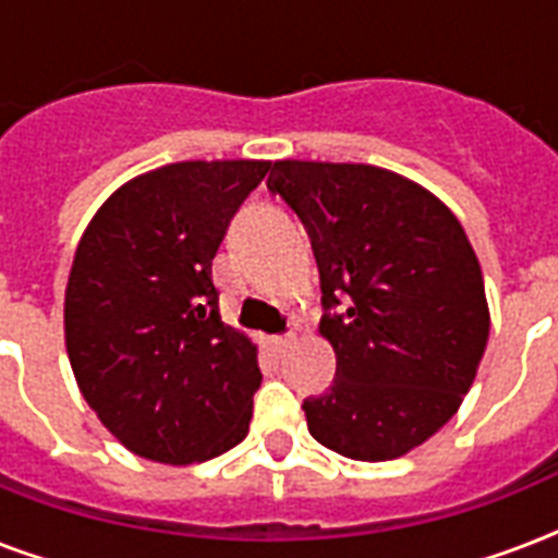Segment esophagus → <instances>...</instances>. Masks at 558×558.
Listing matches in <instances>:
<instances>
[{
  "instance_id": "esophagus-1",
  "label": "esophagus",
  "mask_w": 558,
  "mask_h": 558,
  "mask_svg": "<svg viewBox=\"0 0 558 558\" xmlns=\"http://www.w3.org/2000/svg\"><path fill=\"white\" fill-rule=\"evenodd\" d=\"M292 341H295V336H292V332H289V336H278V339H271V350H275V353H287L289 348H292Z\"/></svg>"
}]
</instances>
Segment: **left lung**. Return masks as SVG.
<instances>
[{"mask_svg": "<svg viewBox=\"0 0 558 558\" xmlns=\"http://www.w3.org/2000/svg\"><path fill=\"white\" fill-rule=\"evenodd\" d=\"M269 191L304 222L322 275L336 379L304 402L315 440L393 460L437 434L472 388L489 339L484 271L432 191L376 165L280 159Z\"/></svg>", "mask_w": 558, "mask_h": 558, "instance_id": "1", "label": "left lung"}]
</instances>
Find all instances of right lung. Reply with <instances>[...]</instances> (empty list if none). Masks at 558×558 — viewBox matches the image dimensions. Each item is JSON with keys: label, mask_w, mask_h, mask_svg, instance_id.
Listing matches in <instances>:
<instances>
[{"label": "right lung", "mask_w": 558, "mask_h": 558, "mask_svg": "<svg viewBox=\"0 0 558 558\" xmlns=\"http://www.w3.org/2000/svg\"><path fill=\"white\" fill-rule=\"evenodd\" d=\"M269 161H173L95 210L65 283V353L83 399L138 458L187 466L252 423L257 344L219 318L210 266Z\"/></svg>", "instance_id": "add662e5"}]
</instances>
